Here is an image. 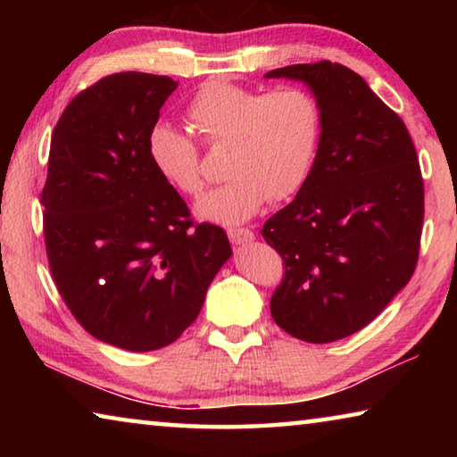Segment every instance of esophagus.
I'll return each instance as SVG.
<instances>
[{
	"label": "esophagus",
	"instance_id": "obj_1",
	"mask_svg": "<svg viewBox=\"0 0 457 457\" xmlns=\"http://www.w3.org/2000/svg\"><path fill=\"white\" fill-rule=\"evenodd\" d=\"M228 237H229V242L231 244H250V242H253V239H256V234H253L252 229H247V228H231V229H228Z\"/></svg>",
	"mask_w": 457,
	"mask_h": 457
}]
</instances>
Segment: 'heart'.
I'll use <instances>...</instances> for the list:
<instances>
[{"mask_svg":"<svg viewBox=\"0 0 457 457\" xmlns=\"http://www.w3.org/2000/svg\"><path fill=\"white\" fill-rule=\"evenodd\" d=\"M185 119L201 143L223 146L229 179L197 201V215L242 223L266 204H280L306 183L319 154L322 117L311 92L300 87L260 90L210 80L185 106ZM146 153L163 179L185 195L204 187L199 146L181 130L157 122Z\"/></svg>","mask_w":457,"mask_h":457,"instance_id":"1","label":"heart"}]
</instances>
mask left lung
I'll return each instance as SVG.
<instances>
[{
    "label": "left lung",
    "instance_id": "8db88e82",
    "mask_svg": "<svg viewBox=\"0 0 457 457\" xmlns=\"http://www.w3.org/2000/svg\"><path fill=\"white\" fill-rule=\"evenodd\" d=\"M264 79L304 82L322 117L311 175L262 229L284 260L270 312L292 337L332 343L377 319L415 272L420 161L405 122L351 68L322 60Z\"/></svg>",
    "mask_w": 457,
    "mask_h": 457
}]
</instances>
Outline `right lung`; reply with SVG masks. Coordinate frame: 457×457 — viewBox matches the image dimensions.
Segmentation results:
<instances>
[{
    "label": "right lung",
    "instance_id": "obj_1",
    "mask_svg": "<svg viewBox=\"0 0 457 457\" xmlns=\"http://www.w3.org/2000/svg\"><path fill=\"white\" fill-rule=\"evenodd\" d=\"M177 82L119 72L76 95L52 133L42 191L54 282L92 337L125 351L171 345L231 256L226 231L193 223L146 153Z\"/></svg>",
    "mask_w": 457,
    "mask_h": 457
}]
</instances>
